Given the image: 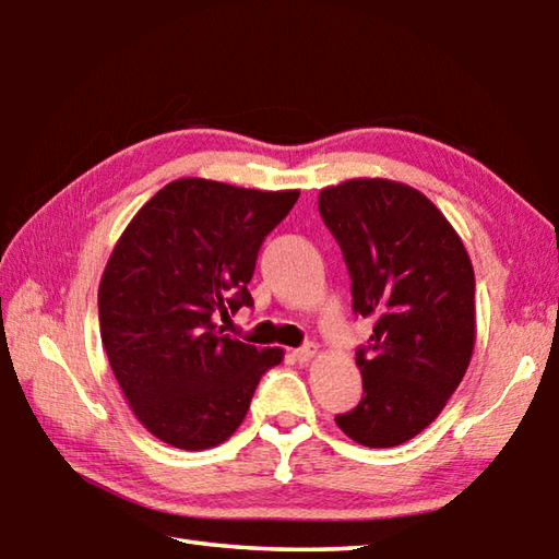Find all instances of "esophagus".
<instances>
[{"label":"esophagus","mask_w":559,"mask_h":559,"mask_svg":"<svg viewBox=\"0 0 559 559\" xmlns=\"http://www.w3.org/2000/svg\"><path fill=\"white\" fill-rule=\"evenodd\" d=\"M316 353H318V347H316L313 343H306V345H302V347L293 349V357H296L298 362H308L310 357H316Z\"/></svg>","instance_id":"esophagus-1"}]
</instances>
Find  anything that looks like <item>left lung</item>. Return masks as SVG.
Wrapping results in <instances>:
<instances>
[{
	"instance_id": "obj_1",
	"label": "left lung",
	"mask_w": 559,
	"mask_h": 559,
	"mask_svg": "<svg viewBox=\"0 0 559 559\" xmlns=\"http://www.w3.org/2000/svg\"><path fill=\"white\" fill-rule=\"evenodd\" d=\"M318 210L343 251L353 313L374 320L355 349L362 400L335 421L362 447H400L437 419L468 370L471 259L447 216L406 185L349 179L323 189Z\"/></svg>"
}]
</instances>
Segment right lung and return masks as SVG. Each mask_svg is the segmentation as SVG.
Instances as JSON below:
<instances>
[{
	"label": "right lung",
	"mask_w": 559,
	"mask_h": 559,
	"mask_svg": "<svg viewBox=\"0 0 559 559\" xmlns=\"http://www.w3.org/2000/svg\"><path fill=\"white\" fill-rule=\"evenodd\" d=\"M298 192H259L177 179L140 210L100 278V340L112 374L143 427L177 449L231 437L257 384L281 362L224 333L251 308L261 243Z\"/></svg>",
	"instance_id": "1"
}]
</instances>
